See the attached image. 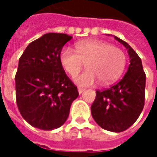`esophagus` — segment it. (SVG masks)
<instances>
[{
  "label": "esophagus",
  "instance_id": "esophagus-1",
  "mask_svg": "<svg viewBox=\"0 0 157 157\" xmlns=\"http://www.w3.org/2000/svg\"><path fill=\"white\" fill-rule=\"evenodd\" d=\"M84 91H85V89H84V88H82V87H78L79 94H82V92H84Z\"/></svg>",
  "mask_w": 157,
  "mask_h": 157
}]
</instances>
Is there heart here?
Here are the masks:
<instances>
[{"label":"heart","mask_w":157,"mask_h":157,"mask_svg":"<svg viewBox=\"0 0 157 157\" xmlns=\"http://www.w3.org/2000/svg\"><path fill=\"white\" fill-rule=\"evenodd\" d=\"M59 62L69 75L74 77L86 63L87 70L74 81L81 86H91L98 82L108 85L122 75L126 64V56L120 48L109 43L89 39L75 44V52L65 47L59 53Z\"/></svg>","instance_id":"heart-1"}]
</instances>
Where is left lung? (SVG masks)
<instances>
[{"label":"left lung","mask_w":157,"mask_h":157,"mask_svg":"<svg viewBox=\"0 0 157 157\" xmlns=\"http://www.w3.org/2000/svg\"><path fill=\"white\" fill-rule=\"evenodd\" d=\"M114 39L127 49L129 65L118 83L96 92L91 112L101 128L118 133L129 128L141 113L145 104V74L141 59L135 50L118 37L114 36Z\"/></svg>","instance_id":"8db88e82"}]
</instances>
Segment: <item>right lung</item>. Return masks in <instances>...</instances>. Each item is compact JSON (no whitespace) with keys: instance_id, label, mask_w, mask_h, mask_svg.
<instances>
[{"instance_id":"obj_1","label":"right lung","mask_w":157,"mask_h":157,"mask_svg":"<svg viewBox=\"0 0 157 157\" xmlns=\"http://www.w3.org/2000/svg\"><path fill=\"white\" fill-rule=\"evenodd\" d=\"M71 39L65 33H46L30 43L19 59L15 76L17 104L22 118L35 128H59L79 96L59 62L63 46Z\"/></svg>"}]
</instances>
